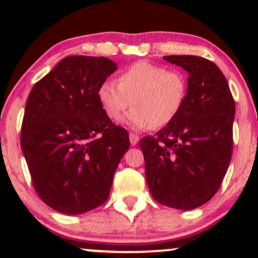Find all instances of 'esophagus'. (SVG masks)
I'll return each mask as SVG.
<instances>
[{
	"instance_id": "esophagus-1",
	"label": "esophagus",
	"mask_w": 258,
	"mask_h": 258,
	"mask_svg": "<svg viewBox=\"0 0 258 258\" xmlns=\"http://www.w3.org/2000/svg\"><path fill=\"white\" fill-rule=\"evenodd\" d=\"M138 141H139V138L137 137V136L133 135V133H130V142H131L132 146H136V144L138 143Z\"/></svg>"
}]
</instances>
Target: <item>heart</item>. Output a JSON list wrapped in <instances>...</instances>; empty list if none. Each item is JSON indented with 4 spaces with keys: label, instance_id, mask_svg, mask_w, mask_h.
Instances as JSON below:
<instances>
[{
    "label": "heart",
    "instance_id": "b5f03b06",
    "mask_svg": "<svg viewBox=\"0 0 258 258\" xmlns=\"http://www.w3.org/2000/svg\"><path fill=\"white\" fill-rule=\"evenodd\" d=\"M116 82H102L97 98L112 121H120L130 105L133 106L125 122L135 130L166 126L178 115L188 93L184 73L147 60L121 70Z\"/></svg>",
    "mask_w": 258,
    "mask_h": 258
}]
</instances>
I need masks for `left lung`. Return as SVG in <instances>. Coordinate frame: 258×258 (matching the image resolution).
<instances>
[{
	"instance_id": "8db88e82",
	"label": "left lung",
	"mask_w": 258,
	"mask_h": 258,
	"mask_svg": "<svg viewBox=\"0 0 258 258\" xmlns=\"http://www.w3.org/2000/svg\"><path fill=\"white\" fill-rule=\"evenodd\" d=\"M164 59L189 74L188 93L174 119L142 138L146 178L152 197L161 205L193 210L220 189L233 152L235 104L223 73L198 55Z\"/></svg>"
}]
</instances>
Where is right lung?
Segmentation results:
<instances>
[{
    "label": "right lung",
    "instance_id": "obj_1",
    "mask_svg": "<svg viewBox=\"0 0 258 258\" xmlns=\"http://www.w3.org/2000/svg\"><path fill=\"white\" fill-rule=\"evenodd\" d=\"M104 57L70 55L35 84L20 144L32 185L55 211L80 215L105 203L128 133L103 111L97 90L117 69Z\"/></svg>",
    "mask_w": 258,
    "mask_h": 258
}]
</instances>
